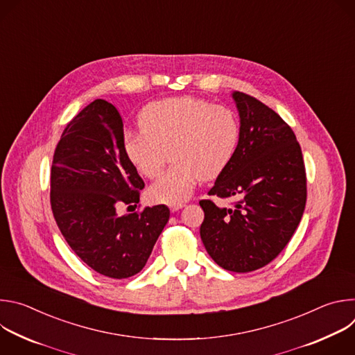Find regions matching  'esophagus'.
<instances>
[{"mask_svg":"<svg viewBox=\"0 0 355 355\" xmlns=\"http://www.w3.org/2000/svg\"><path fill=\"white\" fill-rule=\"evenodd\" d=\"M184 207H185L184 204H171V205H170V211H171V212H177V211L182 209Z\"/></svg>","mask_w":355,"mask_h":355,"instance_id":"34e87169","label":"esophagus"}]
</instances>
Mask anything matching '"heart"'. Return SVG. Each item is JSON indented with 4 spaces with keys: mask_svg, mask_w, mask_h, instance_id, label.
I'll use <instances>...</instances> for the list:
<instances>
[{
    "mask_svg": "<svg viewBox=\"0 0 355 355\" xmlns=\"http://www.w3.org/2000/svg\"><path fill=\"white\" fill-rule=\"evenodd\" d=\"M140 130L125 135L129 162L146 178H156L170 159L173 166L148 188L159 204H181L200 180L218 177L230 163L239 141V122L226 107L204 98L177 96L147 105Z\"/></svg>",
    "mask_w": 355,
    "mask_h": 355,
    "instance_id": "obj_1",
    "label": "heart"
}]
</instances>
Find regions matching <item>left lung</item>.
Returning a JSON list of instances; mask_svg holds the SVG:
<instances>
[{"label":"left lung","mask_w":355,"mask_h":355,"mask_svg":"<svg viewBox=\"0 0 355 355\" xmlns=\"http://www.w3.org/2000/svg\"><path fill=\"white\" fill-rule=\"evenodd\" d=\"M240 116L239 143L208 192L234 198L233 208L211 199L200 239L222 268L250 272L271 263L295 233L306 205V173L292 129L254 96L232 94Z\"/></svg>","instance_id":"obj_1"}]
</instances>
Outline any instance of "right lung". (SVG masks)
<instances>
[{
  "label": "right lung",
  "mask_w": 355,
  "mask_h": 355,
  "mask_svg": "<svg viewBox=\"0 0 355 355\" xmlns=\"http://www.w3.org/2000/svg\"><path fill=\"white\" fill-rule=\"evenodd\" d=\"M143 188L125 155L118 110L95 99L66 126L58 143L50 204L71 250L98 274L122 279L140 272L167 225L166 205L118 215L121 204H139Z\"/></svg>",
  "instance_id": "obj_1"
}]
</instances>
